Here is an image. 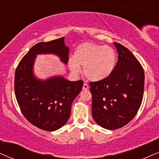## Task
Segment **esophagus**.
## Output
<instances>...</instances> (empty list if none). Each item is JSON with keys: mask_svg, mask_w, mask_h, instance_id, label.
Here are the masks:
<instances>
[{"mask_svg": "<svg viewBox=\"0 0 159 159\" xmlns=\"http://www.w3.org/2000/svg\"><path fill=\"white\" fill-rule=\"evenodd\" d=\"M88 89H89L88 84H86V83H84V85H83V89H84V90H87Z\"/></svg>", "mask_w": 159, "mask_h": 159, "instance_id": "esophagus-1", "label": "esophagus"}]
</instances>
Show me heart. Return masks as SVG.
<instances>
[{"mask_svg":"<svg viewBox=\"0 0 159 159\" xmlns=\"http://www.w3.org/2000/svg\"><path fill=\"white\" fill-rule=\"evenodd\" d=\"M116 54L113 48L93 43H84L75 48L69 67L74 73L84 67L86 78L93 81L105 79L116 66Z\"/></svg>","mask_w":159,"mask_h":159,"instance_id":"obj_1","label":"heart"}]
</instances>
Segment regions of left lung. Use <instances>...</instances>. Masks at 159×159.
<instances>
[{"instance_id": "left-lung-1", "label": "left lung", "mask_w": 159, "mask_h": 159, "mask_svg": "<svg viewBox=\"0 0 159 159\" xmlns=\"http://www.w3.org/2000/svg\"><path fill=\"white\" fill-rule=\"evenodd\" d=\"M118 59L113 72L102 81L90 82L95 122L106 129L129 123L138 112L144 94L143 67L128 48L114 43Z\"/></svg>"}]
</instances>
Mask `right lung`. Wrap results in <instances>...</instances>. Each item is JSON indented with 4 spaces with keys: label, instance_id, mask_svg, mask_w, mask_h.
<instances>
[{
    "label": "right lung",
    "instance_id": "1",
    "mask_svg": "<svg viewBox=\"0 0 159 159\" xmlns=\"http://www.w3.org/2000/svg\"><path fill=\"white\" fill-rule=\"evenodd\" d=\"M64 37L33 46L23 57L16 68L14 92L22 115L33 125L53 132L62 127L69 119L72 103L83 87L84 81H70L63 77L40 81L33 75L36 54L59 56L65 64L68 62L69 48Z\"/></svg>",
    "mask_w": 159,
    "mask_h": 159
}]
</instances>
